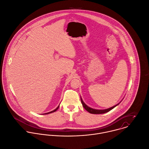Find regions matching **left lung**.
Listing matches in <instances>:
<instances>
[{
  "instance_id": "8db88e82",
  "label": "left lung",
  "mask_w": 149,
  "mask_h": 149,
  "mask_svg": "<svg viewBox=\"0 0 149 149\" xmlns=\"http://www.w3.org/2000/svg\"><path fill=\"white\" fill-rule=\"evenodd\" d=\"M81 103L83 104V106L84 107V108L87 111H88L90 113H91V114H103V113H107L108 111H109L110 110H111V109H113V108H114L116 106H117L119 103L116 104L115 106L110 107V108H109V109H103V110H98V109H93V108H91L89 106H88L83 100V99H81Z\"/></svg>"
}]
</instances>
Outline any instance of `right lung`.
Segmentation results:
<instances>
[{
	"label": "right lung",
	"mask_w": 149,
	"mask_h": 149,
	"mask_svg": "<svg viewBox=\"0 0 149 149\" xmlns=\"http://www.w3.org/2000/svg\"><path fill=\"white\" fill-rule=\"evenodd\" d=\"M59 105L55 109V110H52V111H50V112H49V113H44V114H50V113H53V112H54V111H56L57 110H58V109L59 108Z\"/></svg>",
	"instance_id": "right-lung-1"
}]
</instances>
